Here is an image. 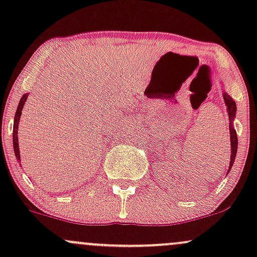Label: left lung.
I'll use <instances>...</instances> for the list:
<instances>
[{
    "mask_svg": "<svg viewBox=\"0 0 257 257\" xmlns=\"http://www.w3.org/2000/svg\"><path fill=\"white\" fill-rule=\"evenodd\" d=\"M223 100H225V104L227 106V113H228L229 118V138H231V161H229V168L231 169L233 163H234L235 155H237V149H238V138L237 133H235L234 128H233V119L235 117V111H237V106H235L234 100L227 93H223Z\"/></svg>",
    "mask_w": 257,
    "mask_h": 257,
    "instance_id": "obj_1",
    "label": "left lung"
}]
</instances>
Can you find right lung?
<instances>
[{"label": "right lung", "mask_w": 257, "mask_h": 257, "mask_svg": "<svg viewBox=\"0 0 257 257\" xmlns=\"http://www.w3.org/2000/svg\"><path fill=\"white\" fill-rule=\"evenodd\" d=\"M28 99V94H24L23 98L20 99L19 105H18L16 117H14V125H13V147H14V153H16V157L18 161H20V152H19V144H18V126H19V120L20 116H22V110L24 107V104Z\"/></svg>", "instance_id": "right-lung-1"}]
</instances>
